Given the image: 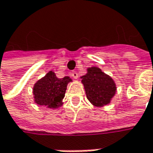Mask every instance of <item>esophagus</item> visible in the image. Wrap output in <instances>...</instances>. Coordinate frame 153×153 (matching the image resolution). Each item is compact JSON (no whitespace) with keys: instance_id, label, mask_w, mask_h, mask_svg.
I'll return each mask as SVG.
<instances>
[{"instance_id":"obj_1","label":"esophagus","mask_w":153,"mask_h":153,"mask_svg":"<svg viewBox=\"0 0 153 153\" xmlns=\"http://www.w3.org/2000/svg\"><path fill=\"white\" fill-rule=\"evenodd\" d=\"M71 76H72L73 78L76 79V78L78 77V74L76 72V71H72V72H71Z\"/></svg>"}]
</instances>
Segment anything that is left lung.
Segmentation results:
<instances>
[{
    "label": "left lung",
    "instance_id": "left-lung-1",
    "mask_svg": "<svg viewBox=\"0 0 153 153\" xmlns=\"http://www.w3.org/2000/svg\"><path fill=\"white\" fill-rule=\"evenodd\" d=\"M80 78L88 100L95 107L101 108L109 104L116 94L114 80L99 67L87 68V73Z\"/></svg>",
    "mask_w": 153,
    "mask_h": 153
}]
</instances>
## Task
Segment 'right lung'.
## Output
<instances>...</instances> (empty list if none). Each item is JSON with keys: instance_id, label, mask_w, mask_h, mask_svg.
<instances>
[{"instance_id": "1", "label": "right lung", "mask_w": 153, "mask_h": 153, "mask_svg": "<svg viewBox=\"0 0 153 153\" xmlns=\"http://www.w3.org/2000/svg\"><path fill=\"white\" fill-rule=\"evenodd\" d=\"M70 76L57 78L55 72L50 71L33 85V94L36 104L46 107L50 109H57L63 106L67 85L71 82Z\"/></svg>"}]
</instances>
